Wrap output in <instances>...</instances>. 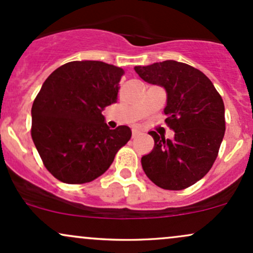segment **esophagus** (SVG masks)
<instances>
[{"label":"esophagus","instance_id":"34e87169","mask_svg":"<svg viewBox=\"0 0 253 253\" xmlns=\"http://www.w3.org/2000/svg\"><path fill=\"white\" fill-rule=\"evenodd\" d=\"M139 134H140L139 131H137V129H133V132H132V137H133V138L138 137V135H139Z\"/></svg>","mask_w":253,"mask_h":253}]
</instances>
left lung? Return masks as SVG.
<instances>
[{
  "instance_id": "8db88e82",
  "label": "left lung",
  "mask_w": 253,
  "mask_h": 253,
  "mask_svg": "<svg viewBox=\"0 0 253 253\" xmlns=\"http://www.w3.org/2000/svg\"><path fill=\"white\" fill-rule=\"evenodd\" d=\"M144 82L167 93L166 122L175 132L173 139L155 131V146L141 157L146 176L165 190H184L196 184L212 167L226 131L224 104L203 72L186 63L167 60L135 66Z\"/></svg>"
}]
</instances>
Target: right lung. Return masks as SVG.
Segmentation results:
<instances>
[{"label": "right lung", "mask_w": 253, "mask_h": 253, "mask_svg": "<svg viewBox=\"0 0 253 253\" xmlns=\"http://www.w3.org/2000/svg\"><path fill=\"white\" fill-rule=\"evenodd\" d=\"M125 71L102 61H72L55 69L32 104L31 135L46 169L66 184H85L110 167L131 139L110 129L102 110L116 103Z\"/></svg>", "instance_id": "1"}]
</instances>
